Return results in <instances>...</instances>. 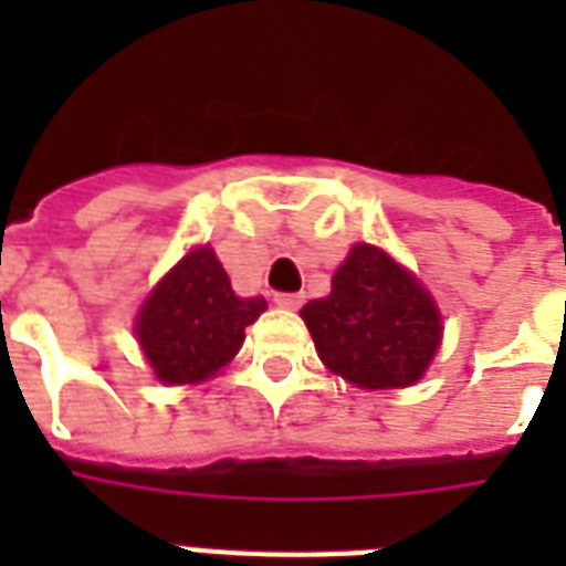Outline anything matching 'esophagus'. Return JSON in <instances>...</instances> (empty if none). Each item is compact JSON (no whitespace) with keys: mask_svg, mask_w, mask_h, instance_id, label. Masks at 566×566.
Returning a JSON list of instances; mask_svg holds the SVG:
<instances>
[{"mask_svg":"<svg viewBox=\"0 0 566 566\" xmlns=\"http://www.w3.org/2000/svg\"><path fill=\"white\" fill-rule=\"evenodd\" d=\"M273 302L279 308H300L302 305V293H275Z\"/></svg>","mask_w":566,"mask_h":566,"instance_id":"obj_1","label":"esophagus"}]
</instances>
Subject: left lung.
Masks as SVG:
<instances>
[{
	"instance_id": "obj_1",
	"label": "left lung",
	"mask_w": 566,
	"mask_h": 566,
	"mask_svg": "<svg viewBox=\"0 0 566 566\" xmlns=\"http://www.w3.org/2000/svg\"><path fill=\"white\" fill-rule=\"evenodd\" d=\"M319 361L367 390L408 387L440 344L431 296L394 258L358 243L332 279L326 300L302 308Z\"/></svg>"
}]
</instances>
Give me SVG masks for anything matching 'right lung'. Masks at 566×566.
<instances>
[{
    "label": "right lung",
    "instance_id": "right-lung-1",
    "mask_svg": "<svg viewBox=\"0 0 566 566\" xmlns=\"http://www.w3.org/2000/svg\"><path fill=\"white\" fill-rule=\"evenodd\" d=\"M264 308L261 296H234L213 249L199 247L146 300L137 317V340L161 381L196 385L238 355L243 332Z\"/></svg>",
    "mask_w": 566,
    "mask_h": 566
}]
</instances>
